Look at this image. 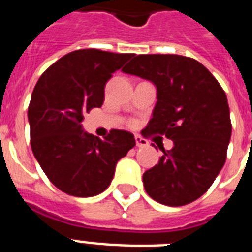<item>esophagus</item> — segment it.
Listing matches in <instances>:
<instances>
[{"label": "esophagus", "mask_w": 252, "mask_h": 252, "mask_svg": "<svg viewBox=\"0 0 252 252\" xmlns=\"http://www.w3.org/2000/svg\"><path fill=\"white\" fill-rule=\"evenodd\" d=\"M134 140H136V146H137V148H145V146H148V141L144 140L141 136H136Z\"/></svg>", "instance_id": "1"}]
</instances>
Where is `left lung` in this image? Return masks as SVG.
<instances>
[{"instance_id":"obj_1","label":"left lung","mask_w":252,"mask_h":252,"mask_svg":"<svg viewBox=\"0 0 252 252\" xmlns=\"http://www.w3.org/2000/svg\"><path fill=\"white\" fill-rule=\"evenodd\" d=\"M123 72L152 81L157 103L149 133L172 140L171 150L144 172L148 195L163 205H186L211 187L226 161L231 136L225 91L195 59L179 55H138Z\"/></svg>"}]
</instances>
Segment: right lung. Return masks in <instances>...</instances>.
<instances>
[{
    "mask_svg": "<svg viewBox=\"0 0 252 252\" xmlns=\"http://www.w3.org/2000/svg\"><path fill=\"white\" fill-rule=\"evenodd\" d=\"M133 53L77 49L52 64L35 85L29 106L31 149L48 179L77 197L103 192L115 167L134 145L130 132L104 140L82 130L85 112L102 107L104 86Z\"/></svg>",
    "mask_w": 252,
    "mask_h": 252,
    "instance_id": "obj_1",
    "label": "right lung"
}]
</instances>
